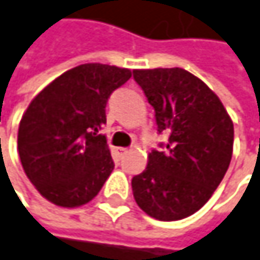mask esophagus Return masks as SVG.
Here are the masks:
<instances>
[{
	"label": "esophagus",
	"mask_w": 260,
	"mask_h": 260,
	"mask_svg": "<svg viewBox=\"0 0 260 260\" xmlns=\"http://www.w3.org/2000/svg\"><path fill=\"white\" fill-rule=\"evenodd\" d=\"M116 150H117V155H119V158H122L125 153H128V149H126V147H117Z\"/></svg>",
	"instance_id": "esophagus-1"
}]
</instances>
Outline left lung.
Listing matches in <instances>:
<instances>
[{
    "label": "left lung",
    "instance_id": "8db88e82",
    "mask_svg": "<svg viewBox=\"0 0 260 260\" xmlns=\"http://www.w3.org/2000/svg\"><path fill=\"white\" fill-rule=\"evenodd\" d=\"M155 110L158 132L169 141L149 153L143 173L132 178L137 205L161 221L199 211L223 181L234 149V123L218 96L181 68L134 71Z\"/></svg>",
    "mask_w": 260,
    "mask_h": 260
}]
</instances>
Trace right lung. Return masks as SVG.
<instances>
[{
  "instance_id": "obj_1",
  "label": "right lung",
  "mask_w": 260,
  "mask_h": 260,
  "mask_svg": "<svg viewBox=\"0 0 260 260\" xmlns=\"http://www.w3.org/2000/svg\"><path fill=\"white\" fill-rule=\"evenodd\" d=\"M131 78L129 69L88 63L46 85L21 119L18 150L37 191L63 208L88 203L114 169L105 135L111 93Z\"/></svg>"
}]
</instances>
